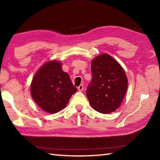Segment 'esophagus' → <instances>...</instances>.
I'll return each instance as SVG.
<instances>
[{"label": "esophagus", "mask_w": 160, "mask_h": 160, "mask_svg": "<svg viewBox=\"0 0 160 160\" xmlns=\"http://www.w3.org/2000/svg\"><path fill=\"white\" fill-rule=\"evenodd\" d=\"M83 89H84V86H83V85H80L79 87H78V90H79L80 92L82 91V90H83Z\"/></svg>", "instance_id": "esophagus-1"}]
</instances>
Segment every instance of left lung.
I'll list each match as a JSON object with an SVG mask.
<instances>
[{"label":"left lung","mask_w":160,"mask_h":160,"mask_svg":"<svg viewBox=\"0 0 160 160\" xmlns=\"http://www.w3.org/2000/svg\"><path fill=\"white\" fill-rule=\"evenodd\" d=\"M92 78L86 90L94 110L113 112L120 107L128 88V79L120 64L107 53L96 56L91 63Z\"/></svg>","instance_id":"left-lung-1"}]
</instances>
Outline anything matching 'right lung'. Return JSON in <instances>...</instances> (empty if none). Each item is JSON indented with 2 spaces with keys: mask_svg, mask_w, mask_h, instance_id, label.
<instances>
[{
  "mask_svg": "<svg viewBox=\"0 0 160 160\" xmlns=\"http://www.w3.org/2000/svg\"><path fill=\"white\" fill-rule=\"evenodd\" d=\"M76 92L69 75L63 71L58 61H49L43 65L32 79L30 88L34 102L49 113L63 109Z\"/></svg>",
  "mask_w": 160,
  "mask_h": 160,
  "instance_id": "1",
  "label": "right lung"
}]
</instances>
